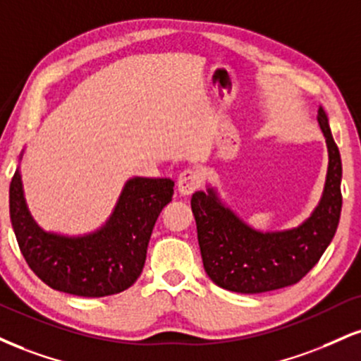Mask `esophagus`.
Returning <instances> with one entry per match:
<instances>
[{
	"mask_svg": "<svg viewBox=\"0 0 361 361\" xmlns=\"http://www.w3.org/2000/svg\"><path fill=\"white\" fill-rule=\"evenodd\" d=\"M176 186H178V192L181 195H192L200 186L198 173L192 171V169H186V171H183L180 176H178Z\"/></svg>",
	"mask_w": 361,
	"mask_h": 361,
	"instance_id": "1",
	"label": "esophagus"
}]
</instances>
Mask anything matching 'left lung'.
<instances>
[{
	"label": "left lung",
	"instance_id": "obj_1",
	"mask_svg": "<svg viewBox=\"0 0 361 361\" xmlns=\"http://www.w3.org/2000/svg\"><path fill=\"white\" fill-rule=\"evenodd\" d=\"M318 123L326 137V180L318 205L298 227L264 232L250 227L222 202L215 186L193 193L192 210L203 267L216 286L242 294L293 286L318 264L331 244L341 215V156L321 106Z\"/></svg>",
	"mask_w": 361,
	"mask_h": 361
}]
</instances>
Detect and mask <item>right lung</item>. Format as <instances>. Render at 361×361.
<instances>
[{
    "label": "right lung",
    "instance_id": "1",
    "mask_svg": "<svg viewBox=\"0 0 361 361\" xmlns=\"http://www.w3.org/2000/svg\"><path fill=\"white\" fill-rule=\"evenodd\" d=\"M10 183V219L30 269L51 289L84 298L123 293L145 267L154 224L171 202L175 181L133 176L126 181L112 214L82 235L42 228L30 214L20 163Z\"/></svg>",
    "mask_w": 361,
    "mask_h": 361
}]
</instances>
